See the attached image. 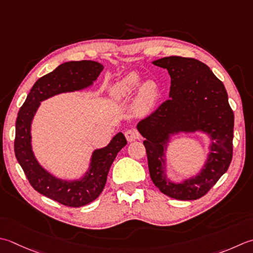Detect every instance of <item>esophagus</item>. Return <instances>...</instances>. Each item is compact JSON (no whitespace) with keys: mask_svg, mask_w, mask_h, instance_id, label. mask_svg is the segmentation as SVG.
<instances>
[{"mask_svg":"<svg viewBox=\"0 0 253 253\" xmlns=\"http://www.w3.org/2000/svg\"><path fill=\"white\" fill-rule=\"evenodd\" d=\"M125 137L126 139L131 142V141H135L136 139H138L139 138V132H138L135 128H130V129H127L125 131Z\"/></svg>","mask_w":253,"mask_h":253,"instance_id":"34e87169","label":"esophagus"}]
</instances>
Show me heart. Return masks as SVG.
<instances>
[{"label": "heart", "instance_id": "1", "mask_svg": "<svg viewBox=\"0 0 253 253\" xmlns=\"http://www.w3.org/2000/svg\"><path fill=\"white\" fill-rule=\"evenodd\" d=\"M141 78L137 72H130L127 76L122 78L121 80L113 83L108 90L110 97L114 101H125L133 95L137 87L139 86ZM158 97H159V88L156 82L151 80L146 81L140 86L138 93L136 108L141 114L150 112L156 105Z\"/></svg>", "mask_w": 253, "mask_h": 253}]
</instances>
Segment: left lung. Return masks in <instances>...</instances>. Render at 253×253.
Listing matches in <instances>:
<instances>
[{"instance_id":"left-lung-1","label":"left lung","mask_w":253,"mask_h":253,"mask_svg":"<svg viewBox=\"0 0 253 253\" xmlns=\"http://www.w3.org/2000/svg\"><path fill=\"white\" fill-rule=\"evenodd\" d=\"M167 69L171 78L170 98L138 123L146 140L150 177L163 194L191 201L204 196L228 170L232 159L234 112L224 84L196 59L166 57L152 62ZM202 131L211 138V152L195 177L179 183L167 179L165 150L169 138L179 132Z\"/></svg>"}]
</instances>
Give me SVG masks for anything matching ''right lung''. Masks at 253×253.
Instances as JSON below:
<instances>
[{"label":"right lung","mask_w":253,"mask_h":253,"mask_svg":"<svg viewBox=\"0 0 253 253\" xmlns=\"http://www.w3.org/2000/svg\"><path fill=\"white\" fill-rule=\"evenodd\" d=\"M103 69V64L91 60L60 64L38 79L17 115L14 151L25 175L37 192L69 207H81L97 199L105 186L113 161L127 145L126 138L118 132L106 147L93 151L90 168L81 179L67 181L58 179L39 165L32 148V122L41 102L57 94L91 86Z\"/></svg>","instance_id":"obj_1"}]
</instances>
